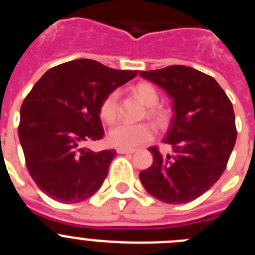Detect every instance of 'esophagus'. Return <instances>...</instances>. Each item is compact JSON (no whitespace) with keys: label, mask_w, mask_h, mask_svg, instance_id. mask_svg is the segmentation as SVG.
Listing matches in <instances>:
<instances>
[{"label":"esophagus","mask_w":255,"mask_h":255,"mask_svg":"<svg viewBox=\"0 0 255 255\" xmlns=\"http://www.w3.org/2000/svg\"><path fill=\"white\" fill-rule=\"evenodd\" d=\"M117 153H121V154H129V153H134L135 149H128V148H117Z\"/></svg>","instance_id":"obj_1"}]
</instances>
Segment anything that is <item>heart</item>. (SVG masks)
Segmentation results:
<instances>
[{"label":"heart","instance_id":"heart-1","mask_svg":"<svg viewBox=\"0 0 255 255\" xmlns=\"http://www.w3.org/2000/svg\"><path fill=\"white\" fill-rule=\"evenodd\" d=\"M134 93L139 97V100L148 106V116L162 123L164 119V112L158 107V93L155 88L149 83H139L134 87ZM119 111V92L112 91L102 100L100 105V115L103 120L112 123L116 119ZM154 136V129L148 123L128 124L119 123L108 132V140L112 145L119 148L132 149L141 144L147 143Z\"/></svg>","mask_w":255,"mask_h":255}]
</instances>
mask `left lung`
<instances>
[{"instance_id": "1", "label": "left lung", "mask_w": 255, "mask_h": 255, "mask_svg": "<svg viewBox=\"0 0 255 255\" xmlns=\"http://www.w3.org/2000/svg\"><path fill=\"white\" fill-rule=\"evenodd\" d=\"M139 74L163 88L173 108L163 139L172 153L149 147L153 163L139 179L161 202L188 203L215 185L226 168L238 135L233 103L215 79L193 67L171 65Z\"/></svg>"}]
</instances>
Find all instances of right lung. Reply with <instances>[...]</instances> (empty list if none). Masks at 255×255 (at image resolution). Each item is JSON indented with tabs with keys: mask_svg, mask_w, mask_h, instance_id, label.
I'll list each match as a JSON object with an SVG mask.
<instances>
[{
	"mask_svg": "<svg viewBox=\"0 0 255 255\" xmlns=\"http://www.w3.org/2000/svg\"><path fill=\"white\" fill-rule=\"evenodd\" d=\"M136 74L80 58L49 69L31 88L17 132L26 168L44 194L79 203L102 186L116 150L93 152L82 144L103 138L101 102Z\"/></svg>",
	"mask_w": 255,
	"mask_h": 255,
	"instance_id": "right-lung-1",
	"label": "right lung"
}]
</instances>
